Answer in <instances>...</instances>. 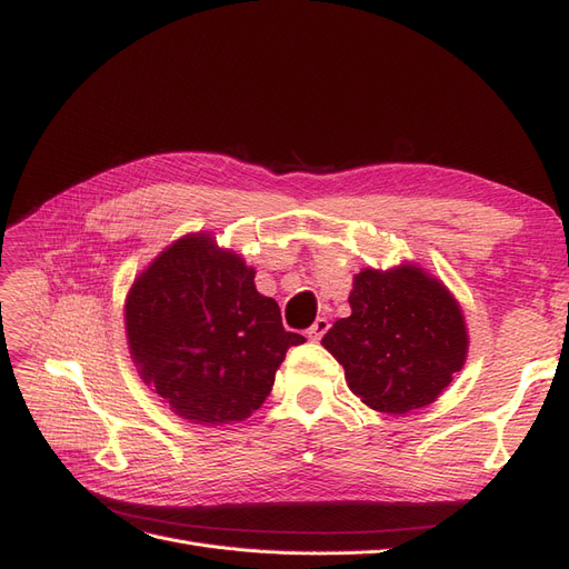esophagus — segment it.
Masks as SVG:
<instances>
[{"label": "esophagus", "instance_id": "esophagus-1", "mask_svg": "<svg viewBox=\"0 0 569 569\" xmlns=\"http://www.w3.org/2000/svg\"><path fill=\"white\" fill-rule=\"evenodd\" d=\"M327 330H330V322H327L325 318H318V320L306 330V337L311 339V341H320Z\"/></svg>", "mask_w": 569, "mask_h": 569}]
</instances>
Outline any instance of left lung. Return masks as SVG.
Returning <instances> with one entry per match:
<instances>
[{"label":"left lung","instance_id":"8db88e82","mask_svg":"<svg viewBox=\"0 0 569 569\" xmlns=\"http://www.w3.org/2000/svg\"><path fill=\"white\" fill-rule=\"evenodd\" d=\"M349 306L351 316L330 327L322 347L368 408L406 416L435 403L462 370L470 347L462 308L418 263L363 268Z\"/></svg>","mask_w":569,"mask_h":569}]
</instances>
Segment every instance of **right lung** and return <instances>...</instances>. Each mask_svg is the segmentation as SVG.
I'll return each mask as SVG.
<instances>
[{
    "instance_id": "1",
    "label": "right lung",
    "mask_w": 569,
    "mask_h": 569,
    "mask_svg": "<svg viewBox=\"0 0 569 569\" xmlns=\"http://www.w3.org/2000/svg\"><path fill=\"white\" fill-rule=\"evenodd\" d=\"M244 258L211 232L168 244L126 297L130 358L144 385L194 425L247 420L263 406L289 347L280 306Z\"/></svg>"
}]
</instances>
